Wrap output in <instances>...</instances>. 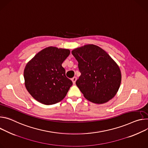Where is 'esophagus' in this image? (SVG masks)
Masks as SVG:
<instances>
[{"instance_id": "34e87169", "label": "esophagus", "mask_w": 148, "mask_h": 148, "mask_svg": "<svg viewBox=\"0 0 148 148\" xmlns=\"http://www.w3.org/2000/svg\"><path fill=\"white\" fill-rule=\"evenodd\" d=\"M71 80H72V82H73V84H75L76 80H77V77H74L71 79Z\"/></svg>"}]
</instances>
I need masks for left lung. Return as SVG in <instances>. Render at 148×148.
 <instances>
[{
    "label": "left lung",
    "instance_id": "left-lung-1",
    "mask_svg": "<svg viewBox=\"0 0 148 148\" xmlns=\"http://www.w3.org/2000/svg\"><path fill=\"white\" fill-rule=\"evenodd\" d=\"M81 75L76 85L88 101L103 104L112 99L121 84L122 74L117 64L104 49L88 44L73 49Z\"/></svg>",
    "mask_w": 148,
    "mask_h": 148
}]
</instances>
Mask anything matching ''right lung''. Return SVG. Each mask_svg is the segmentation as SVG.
Masks as SVG:
<instances>
[{
	"label": "right lung",
	"mask_w": 148,
	"mask_h": 148,
	"mask_svg": "<svg viewBox=\"0 0 148 148\" xmlns=\"http://www.w3.org/2000/svg\"><path fill=\"white\" fill-rule=\"evenodd\" d=\"M69 49L48 47L39 51L25 67V86L36 100L45 105L61 101L73 82L62 66L69 57Z\"/></svg>",
	"instance_id": "1"
}]
</instances>
